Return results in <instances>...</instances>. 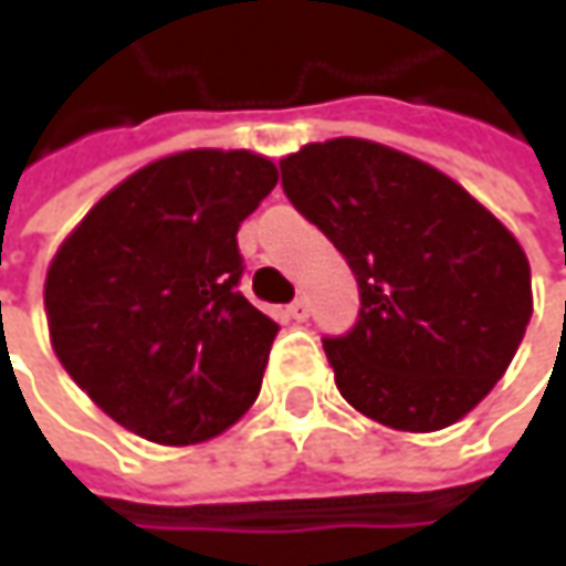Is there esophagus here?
<instances>
[{"mask_svg": "<svg viewBox=\"0 0 566 566\" xmlns=\"http://www.w3.org/2000/svg\"><path fill=\"white\" fill-rule=\"evenodd\" d=\"M290 315H293V321H305V317H308V302H305V295H298L293 305H290Z\"/></svg>", "mask_w": 566, "mask_h": 566, "instance_id": "obj_1", "label": "esophagus"}]
</instances>
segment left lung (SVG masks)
<instances>
[{
  "label": "left lung",
  "instance_id": "obj_1",
  "mask_svg": "<svg viewBox=\"0 0 566 566\" xmlns=\"http://www.w3.org/2000/svg\"><path fill=\"white\" fill-rule=\"evenodd\" d=\"M283 191L359 283L349 334L324 337L339 394L397 431H438L489 397L533 317L507 227L434 166L361 138L280 160Z\"/></svg>",
  "mask_w": 566,
  "mask_h": 566
}]
</instances>
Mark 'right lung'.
<instances>
[{"instance_id": "right-lung-1", "label": "right lung", "mask_w": 566, "mask_h": 566, "mask_svg": "<svg viewBox=\"0 0 566 566\" xmlns=\"http://www.w3.org/2000/svg\"><path fill=\"white\" fill-rule=\"evenodd\" d=\"M276 186L251 150H186L91 207L46 273L62 368L154 444H201L258 400L276 324L239 293L235 232Z\"/></svg>"}]
</instances>
